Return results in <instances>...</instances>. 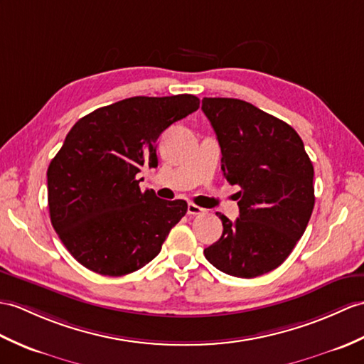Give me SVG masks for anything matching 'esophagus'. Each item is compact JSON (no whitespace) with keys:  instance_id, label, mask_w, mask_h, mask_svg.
I'll list each match as a JSON object with an SVG mask.
<instances>
[{"instance_id":"esophagus-1","label":"esophagus","mask_w":364,"mask_h":364,"mask_svg":"<svg viewBox=\"0 0 364 364\" xmlns=\"http://www.w3.org/2000/svg\"><path fill=\"white\" fill-rule=\"evenodd\" d=\"M205 213H206L205 209L197 206V205H193V203H189V205H188V214L189 215H201V214H205Z\"/></svg>"}]
</instances>
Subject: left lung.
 Instances as JSON below:
<instances>
[{
    "instance_id": "1",
    "label": "left lung",
    "mask_w": 364,
    "mask_h": 364,
    "mask_svg": "<svg viewBox=\"0 0 364 364\" xmlns=\"http://www.w3.org/2000/svg\"><path fill=\"white\" fill-rule=\"evenodd\" d=\"M201 109L222 149V171L239 186L240 217L205 250L220 272L257 277L277 268L302 237L315 206L314 164L293 127L240 99L205 97Z\"/></svg>"
}]
</instances>
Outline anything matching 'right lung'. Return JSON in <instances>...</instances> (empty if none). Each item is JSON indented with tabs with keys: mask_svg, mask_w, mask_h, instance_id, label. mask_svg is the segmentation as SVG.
<instances>
[{
	"mask_svg": "<svg viewBox=\"0 0 364 364\" xmlns=\"http://www.w3.org/2000/svg\"><path fill=\"white\" fill-rule=\"evenodd\" d=\"M200 107L192 95L136 96L74 124L48 167L50 223L91 272L124 276L155 259L188 203L141 191V167H156V141Z\"/></svg>",
	"mask_w": 364,
	"mask_h": 364,
	"instance_id": "right-lung-1",
	"label": "right lung"
}]
</instances>
